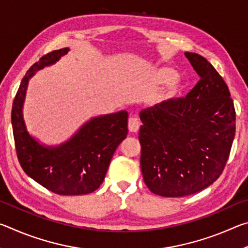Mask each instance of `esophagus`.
<instances>
[{"mask_svg": "<svg viewBox=\"0 0 248 248\" xmlns=\"http://www.w3.org/2000/svg\"><path fill=\"white\" fill-rule=\"evenodd\" d=\"M140 128V123L136 117H130L128 120V129L130 132H137Z\"/></svg>", "mask_w": 248, "mask_h": 248, "instance_id": "1", "label": "esophagus"}]
</instances>
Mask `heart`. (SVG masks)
Segmentation results:
<instances>
[{"label": "heart", "mask_w": 248, "mask_h": 248, "mask_svg": "<svg viewBox=\"0 0 248 248\" xmlns=\"http://www.w3.org/2000/svg\"><path fill=\"white\" fill-rule=\"evenodd\" d=\"M176 77H177V72L174 69L166 68V66L159 68L153 74V82L157 84V85H162V84L171 82L165 94V98L167 99L175 97L180 90V82Z\"/></svg>", "instance_id": "1"}]
</instances>
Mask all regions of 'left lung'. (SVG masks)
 <instances>
[{"label": "left lung", "mask_w": 248, "mask_h": 248, "mask_svg": "<svg viewBox=\"0 0 248 248\" xmlns=\"http://www.w3.org/2000/svg\"><path fill=\"white\" fill-rule=\"evenodd\" d=\"M200 77L186 97L140 111L141 171L149 189L184 197L220 177L235 137V108L229 87L198 53L185 52Z\"/></svg>", "instance_id": "left-lung-1"}]
</instances>
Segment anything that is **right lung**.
<instances>
[{
    "label": "right lung",
    "mask_w": 248,
    "mask_h": 248,
    "mask_svg": "<svg viewBox=\"0 0 248 248\" xmlns=\"http://www.w3.org/2000/svg\"><path fill=\"white\" fill-rule=\"evenodd\" d=\"M69 48L54 50L33 63L20 82L12 107V127L19 164L41 186L62 196L86 195L104 182L116 149L128 134V112L98 116L57 146L40 144L29 134L23 117L28 82L37 71L54 64Z\"/></svg>",
    "instance_id": "add662e5"
}]
</instances>
